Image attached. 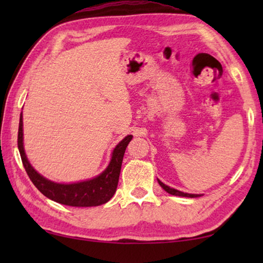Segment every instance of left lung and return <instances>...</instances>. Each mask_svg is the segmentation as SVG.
<instances>
[{
    "instance_id": "8db88e82",
    "label": "left lung",
    "mask_w": 263,
    "mask_h": 263,
    "mask_svg": "<svg viewBox=\"0 0 263 263\" xmlns=\"http://www.w3.org/2000/svg\"><path fill=\"white\" fill-rule=\"evenodd\" d=\"M158 182H159V184L162 186V188L167 191L168 194H171V195H174V196H181V197H190V198H193V197H199V196L201 195H195V194H186V193H182V191H180V190H176V189H174V188H171V186H168V185H166L164 183H162L161 181L160 180H158Z\"/></svg>"
}]
</instances>
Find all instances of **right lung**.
I'll list each match as a JSON object with an SVG mask.
<instances>
[{
    "mask_svg": "<svg viewBox=\"0 0 263 263\" xmlns=\"http://www.w3.org/2000/svg\"><path fill=\"white\" fill-rule=\"evenodd\" d=\"M132 136H126L124 139L116 146L111 161L105 171L94 179L78 182V183L62 184L55 183L45 177L38 174L31 166L26 159L23 146V116L21 114L18 138H17V145H18L22 162L25 168L26 173L43 195L47 198L52 199L57 203L64 204L69 206H97L104 204L112 197L118 185L119 174L123 162V157L125 153L128 142L131 141Z\"/></svg>",
    "mask_w": 263,
    "mask_h": 263,
    "instance_id": "1",
    "label": "right lung"
}]
</instances>
